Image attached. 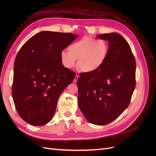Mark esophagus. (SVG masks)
I'll return each instance as SVG.
<instances>
[{"mask_svg":"<svg viewBox=\"0 0 156 156\" xmlns=\"http://www.w3.org/2000/svg\"><path fill=\"white\" fill-rule=\"evenodd\" d=\"M79 75H75V79H74V81H73V82L74 83H77V80H78V79H79Z\"/></svg>","mask_w":156,"mask_h":156,"instance_id":"1","label":"esophagus"}]
</instances>
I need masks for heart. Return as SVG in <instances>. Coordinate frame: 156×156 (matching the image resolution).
Here are the masks:
<instances>
[{"label":"heart","instance_id":"b5f03b06","mask_svg":"<svg viewBox=\"0 0 156 156\" xmlns=\"http://www.w3.org/2000/svg\"><path fill=\"white\" fill-rule=\"evenodd\" d=\"M68 51H61V63L67 69L73 68L77 63L85 73L95 72L105 63L108 53V45L105 40L92 37H83L68 47Z\"/></svg>","mask_w":156,"mask_h":156}]
</instances>
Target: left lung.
<instances>
[{"label":"left lung","mask_w":156,"mask_h":156,"mask_svg":"<svg viewBox=\"0 0 156 156\" xmlns=\"http://www.w3.org/2000/svg\"><path fill=\"white\" fill-rule=\"evenodd\" d=\"M108 42L105 63L93 73H83L77 80L78 105L86 119L105 125L128 107L135 88L136 62L130 46L119 33L98 35Z\"/></svg>","instance_id":"1"}]
</instances>
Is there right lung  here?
Segmentation results:
<instances>
[{"label":"right lung","instance_id":"1","mask_svg":"<svg viewBox=\"0 0 156 156\" xmlns=\"http://www.w3.org/2000/svg\"><path fill=\"white\" fill-rule=\"evenodd\" d=\"M77 36L42 31L31 37L18 52L12 97L19 115L27 123L40 126L51 120L60 95L75 77L63 66L60 54Z\"/></svg>","mask_w":156,"mask_h":156}]
</instances>
